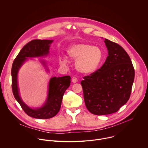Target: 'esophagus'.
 <instances>
[{"label":"esophagus","instance_id":"obj_1","mask_svg":"<svg viewBox=\"0 0 148 148\" xmlns=\"http://www.w3.org/2000/svg\"><path fill=\"white\" fill-rule=\"evenodd\" d=\"M72 82L73 83H76L77 82V79L76 77H73L72 79Z\"/></svg>","mask_w":148,"mask_h":148}]
</instances>
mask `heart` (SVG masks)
<instances>
[{"label":"heart","mask_w":148,"mask_h":148,"mask_svg":"<svg viewBox=\"0 0 148 148\" xmlns=\"http://www.w3.org/2000/svg\"><path fill=\"white\" fill-rule=\"evenodd\" d=\"M66 53L70 59L76 60V70L83 74L89 75L93 73L101 62L103 54L100 49L90 44L79 42L69 46ZM61 64L65 65L69 60L65 56L60 58Z\"/></svg>","instance_id":"obj_1"}]
</instances>
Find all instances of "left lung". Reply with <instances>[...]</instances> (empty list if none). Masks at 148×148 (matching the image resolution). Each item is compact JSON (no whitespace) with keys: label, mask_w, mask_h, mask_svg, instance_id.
<instances>
[{"label":"left lung","mask_w":148,"mask_h":148,"mask_svg":"<svg viewBox=\"0 0 148 148\" xmlns=\"http://www.w3.org/2000/svg\"><path fill=\"white\" fill-rule=\"evenodd\" d=\"M108 56L97 71L81 82L87 109L96 115L117 112L129 99L134 69L127 52L120 45L105 39Z\"/></svg>","instance_id":"1"}]
</instances>
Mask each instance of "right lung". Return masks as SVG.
Segmentation results:
<instances>
[{"label":"right lung","mask_w":148,"mask_h":148,"mask_svg":"<svg viewBox=\"0 0 148 148\" xmlns=\"http://www.w3.org/2000/svg\"><path fill=\"white\" fill-rule=\"evenodd\" d=\"M52 40H33L25 44L15 59L11 69L12 89L14 96L23 110L30 117L39 119H48L56 116L59 112L64 93L71 83V77H53L50 79L47 100L44 105L38 108H31L25 104L19 95L18 85V74L21 65L28 58H38L47 56L49 53ZM46 67L45 62L41 60ZM48 71V69H47Z\"/></svg>","instance_id":"right-lung-1"}]
</instances>
